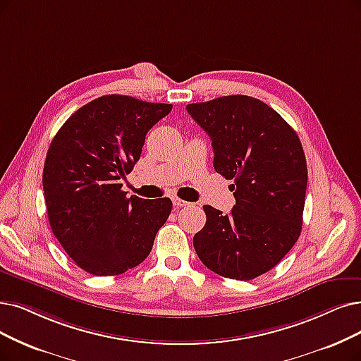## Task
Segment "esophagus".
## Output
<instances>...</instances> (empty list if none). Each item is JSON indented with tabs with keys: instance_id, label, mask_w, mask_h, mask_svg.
I'll list each match as a JSON object with an SVG mask.
<instances>
[{
	"instance_id": "1",
	"label": "esophagus",
	"mask_w": 361,
	"mask_h": 361,
	"mask_svg": "<svg viewBox=\"0 0 361 361\" xmlns=\"http://www.w3.org/2000/svg\"><path fill=\"white\" fill-rule=\"evenodd\" d=\"M173 204H175L176 207H183V206H188L190 203H188V201L178 198V197H173Z\"/></svg>"
}]
</instances>
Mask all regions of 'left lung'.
I'll use <instances>...</instances> for the list:
<instances>
[{
    "label": "left lung",
    "instance_id": "left-lung-1",
    "mask_svg": "<svg viewBox=\"0 0 361 361\" xmlns=\"http://www.w3.org/2000/svg\"><path fill=\"white\" fill-rule=\"evenodd\" d=\"M212 139L213 167L233 179L229 214L203 206L194 249L210 271L252 280L287 255L302 229L308 169L293 128L262 100L233 94L186 106Z\"/></svg>",
    "mask_w": 361,
    "mask_h": 361
}]
</instances>
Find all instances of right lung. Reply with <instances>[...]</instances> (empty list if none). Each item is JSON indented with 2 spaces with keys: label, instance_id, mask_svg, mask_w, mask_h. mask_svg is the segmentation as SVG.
<instances>
[{
  "label": "right lung",
  "instance_id": "obj_1",
  "mask_svg": "<svg viewBox=\"0 0 361 361\" xmlns=\"http://www.w3.org/2000/svg\"><path fill=\"white\" fill-rule=\"evenodd\" d=\"M171 111L132 96H100L75 111L47 151L42 190L54 237L81 269L118 276L148 257L170 198L127 197L121 179L149 128Z\"/></svg>",
  "mask_w": 361,
  "mask_h": 361
}]
</instances>
